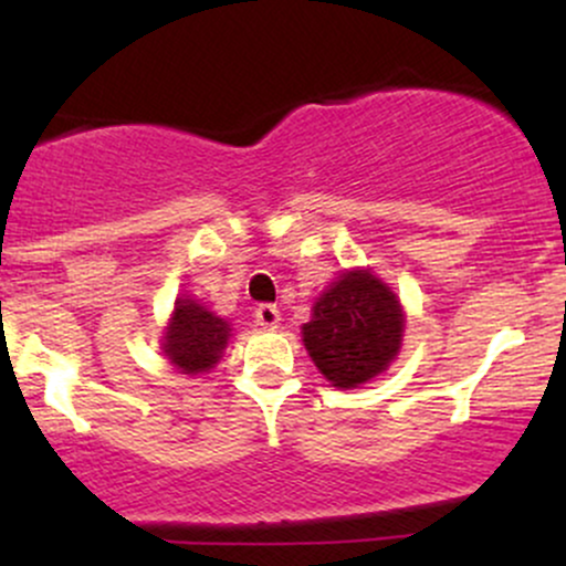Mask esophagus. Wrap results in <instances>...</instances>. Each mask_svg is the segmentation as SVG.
Masks as SVG:
<instances>
[{
    "label": "esophagus",
    "mask_w": 566,
    "mask_h": 566,
    "mask_svg": "<svg viewBox=\"0 0 566 566\" xmlns=\"http://www.w3.org/2000/svg\"><path fill=\"white\" fill-rule=\"evenodd\" d=\"M255 322L261 324V327H265V329H274V327H279V322H282V316H279L276 305L261 303L255 308Z\"/></svg>",
    "instance_id": "1"
}]
</instances>
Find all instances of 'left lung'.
<instances>
[{
	"label": "left lung",
	"instance_id": "1",
	"mask_svg": "<svg viewBox=\"0 0 566 566\" xmlns=\"http://www.w3.org/2000/svg\"><path fill=\"white\" fill-rule=\"evenodd\" d=\"M401 305L369 271H346L316 301L303 327L305 350L337 388H356L394 361L401 346Z\"/></svg>",
	"mask_w": 566,
	"mask_h": 566
}]
</instances>
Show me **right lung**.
Returning <instances> with one entry per match:
<instances>
[{"mask_svg": "<svg viewBox=\"0 0 566 566\" xmlns=\"http://www.w3.org/2000/svg\"><path fill=\"white\" fill-rule=\"evenodd\" d=\"M229 340V324L197 301H178L165 335V354L180 373H207Z\"/></svg>", "mask_w": 566, "mask_h": 566, "instance_id": "right-lung-1", "label": "right lung"}]
</instances>
